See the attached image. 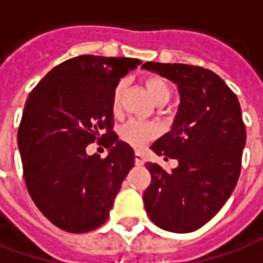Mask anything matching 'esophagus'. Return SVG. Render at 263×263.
Returning <instances> with one entry per match:
<instances>
[{
    "instance_id": "34e87169",
    "label": "esophagus",
    "mask_w": 263,
    "mask_h": 263,
    "mask_svg": "<svg viewBox=\"0 0 263 263\" xmlns=\"http://www.w3.org/2000/svg\"><path fill=\"white\" fill-rule=\"evenodd\" d=\"M135 165L137 166L143 165V156L142 154H139V152H135Z\"/></svg>"
}]
</instances>
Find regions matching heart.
Returning a JSON list of instances; mask_svg holds the SVG:
<instances>
[{
  "instance_id": "1",
  "label": "heart",
  "mask_w": 263,
  "mask_h": 263,
  "mask_svg": "<svg viewBox=\"0 0 263 263\" xmlns=\"http://www.w3.org/2000/svg\"><path fill=\"white\" fill-rule=\"evenodd\" d=\"M145 86L148 88L151 97L154 98L156 103L163 101V100L167 101L171 98V86L162 77H158V76L149 77L145 81ZM121 92H122V84H118L115 87L114 96H112V107H114V109L120 107ZM156 135H158V126L152 124V122H145V121H128L126 124L121 126L120 129L121 139L128 145L134 146V148H141L145 143L152 141Z\"/></svg>"
}]
</instances>
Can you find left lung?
Segmentation results:
<instances>
[{
  "instance_id": "1",
  "label": "left lung",
  "mask_w": 263,
  "mask_h": 263,
  "mask_svg": "<svg viewBox=\"0 0 263 263\" xmlns=\"http://www.w3.org/2000/svg\"><path fill=\"white\" fill-rule=\"evenodd\" d=\"M173 83L180 105L171 132L151 145L159 156L177 159L172 172L148 162L151 184L143 192L149 218L166 231L192 232L226 204L241 173L247 131L235 92L201 66L142 65Z\"/></svg>"
}]
</instances>
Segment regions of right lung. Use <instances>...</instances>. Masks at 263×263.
I'll use <instances>...</instances> for the list:
<instances>
[{
  "label": "right lung",
  "instance_id": "add662e5",
  "mask_svg": "<svg viewBox=\"0 0 263 263\" xmlns=\"http://www.w3.org/2000/svg\"><path fill=\"white\" fill-rule=\"evenodd\" d=\"M141 60L81 54L49 71L26 100L18 128L28 193L52 224L67 232L103 226L135 163L134 149L114 132L112 96ZM103 143L107 158L88 157Z\"/></svg>",
  "mask_w": 263,
  "mask_h": 263
}]
</instances>
